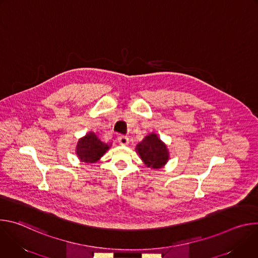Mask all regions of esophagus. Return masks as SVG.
Wrapping results in <instances>:
<instances>
[{
    "instance_id": "1",
    "label": "esophagus",
    "mask_w": 258,
    "mask_h": 258,
    "mask_svg": "<svg viewBox=\"0 0 258 258\" xmlns=\"http://www.w3.org/2000/svg\"><path fill=\"white\" fill-rule=\"evenodd\" d=\"M117 141H118V143L120 144V145H122V146H125V145H127L128 144V138L126 137V136H119L118 138H117Z\"/></svg>"
}]
</instances>
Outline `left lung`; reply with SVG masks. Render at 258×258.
Instances as JSON below:
<instances>
[{"mask_svg":"<svg viewBox=\"0 0 258 258\" xmlns=\"http://www.w3.org/2000/svg\"><path fill=\"white\" fill-rule=\"evenodd\" d=\"M137 150L147 167L160 168L168 160L166 146L155 134L147 136L137 146Z\"/></svg>","mask_w":258,"mask_h":258,"instance_id":"8db88e82","label":"left lung"}]
</instances>
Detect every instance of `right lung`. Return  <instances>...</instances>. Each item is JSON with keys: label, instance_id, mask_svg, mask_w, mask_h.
Returning a JSON list of instances; mask_svg holds the SVG:
<instances>
[{"label": "right lung", "instance_id": "obj_1", "mask_svg": "<svg viewBox=\"0 0 258 258\" xmlns=\"http://www.w3.org/2000/svg\"><path fill=\"white\" fill-rule=\"evenodd\" d=\"M108 149V144L102 142L95 133H89L79 141L77 154L83 162L95 163Z\"/></svg>", "mask_w": 258, "mask_h": 258}]
</instances>
